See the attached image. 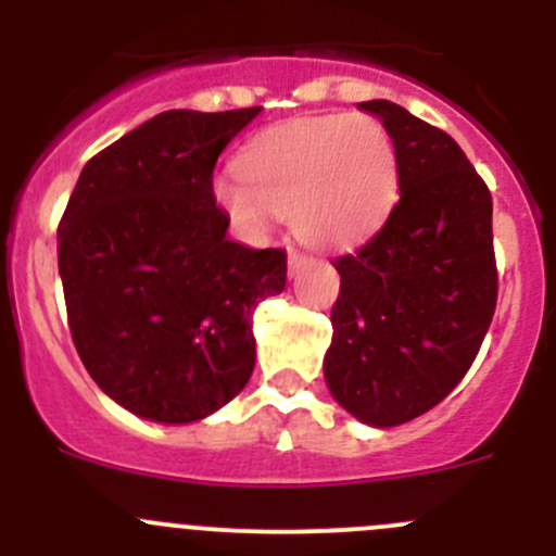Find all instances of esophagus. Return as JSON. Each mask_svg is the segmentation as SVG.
Listing matches in <instances>:
<instances>
[{"label":"esophagus","instance_id":"esophagus-1","mask_svg":"<svg viewBox=\"0 0 556 556\" xmlns=\"http://www.w3.org/2000/svg\"><path fill=\"white\" fill-rule=\"evenodd\" d=\"M309 263V257L307 254H302V252H290L288 254V268H290V274H299V268H304Z\"/></svg>","mask_w":556,"mask_h":556}]
</instances>
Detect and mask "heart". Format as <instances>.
I'll use <instances>...</instances> for the list:
<instances>
[{
	"label": "heart",
	"mask_w": 556,
	"mask_h": 556,
	"mask_svg": "<svg viewBox=\"0 0 556 556\" xmlns=\"http://www.w3.org/2000/svg\"><path fill=\"white\" fill-rule=\"evenodd\" d=\"M397 148L370 114L304 117L257 134L238 173L214 180L216 205L249 232L290 216L295 236L340 247L370 232L397 197Z\"/></svg>",
	"instance_id": "1"
}]
</instances>
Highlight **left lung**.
Wrapping results in <instances>:
<instances>
[{"label": "left lung", "mask_w": 556, "mask_h": 556, "mask_svg": "<svg viewBox=\"0 0 556 556\" xmlns=\"http://www.w3.org/2000/svg\"><path fill=\"white\" fill-rule=\"evenodd\" d=\"M359 109L395 139L401 200L370 241L331 263L340 295L324 372L345 412L392 428L442 403L485 340L500 293L494 202L442 128L392 101Z\"/></svg>", "instance_id": "obj_1"}]
</instances>
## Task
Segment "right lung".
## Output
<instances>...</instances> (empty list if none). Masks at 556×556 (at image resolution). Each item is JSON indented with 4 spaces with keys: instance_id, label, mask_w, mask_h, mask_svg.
Wrapping results in <instances>:
<instances>
[{
    "instance_id": "add662e5",
    "label": "right lung",
    "mask_w": 556,
    "mask_h": 556,
    "mask_svg": "<svg viewBox=\"0 0 556 556\" xmlns=\"http://www.w3.org/2000/svg\"><path fill=\"white\" fill-rule=\"evenodd\" d=\"M257 114H155L92 155L67 200L56 257L71 337L137 417L197 422L252 376L254 307L285 290L288 254L227 238L214 167Z\"/></svg>"
}]
</instances>
